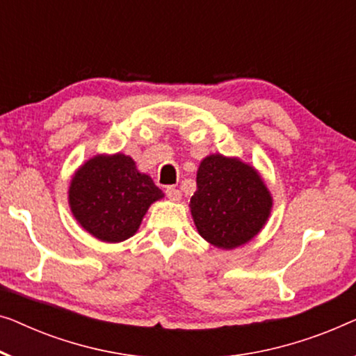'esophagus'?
<instances>
[{"mask_svg": "<svg viewBox=\"0 0 356 356\" xmlns=\"http://www.w3.org/2000/svg\"><path fill=\"white\" fill-rule=\"evenodd\" d=\"M166 195H168L169 200H172V202H180V198H182V193H180V190L174 188V187H168Z\"/></svg>", "mask_w": 356, "mask_h": 356, "instance_id": "1", "label": "esophagus"}]
</instances>
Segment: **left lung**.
<instances>
[{"label":"left lung","mask_w":356,"mask_h":356,"mask_svg":"<svg viewBox=\"0 0 356 356\" xmlns=\"http://www.w3.org/2000/svg\"><path fill=\"white\" fill-rule=\"evenodd\" d=\"M198 234L221 250L248 243L266 226L273 195L252 164L237 156L208 154L197 171V190L190 198Z\"/></svg>","instance_id":"8db88e82"}]
</instances>
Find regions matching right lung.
Returning a JSON list of instances; mask_svg holds the SVG:
<instances>
[{
	"mask_svg": "<svg viewBox=\"0 0 356 356\" xmlns=\"http://www.w3.org/2000/svg\"><path fill=\"white\" fill-rule=\"evenodd\" d=\"M161 198L163 190L124 153L87 159L74 172L67 190L69 208L80 227L106 243L132 237L148 208Z\"/></svg>",
	"mask_w": 356,
	"mask_h": 356,
	"instance_id": "obj_1",
	"label": "right lung"
}]
</instances>
